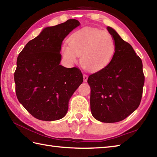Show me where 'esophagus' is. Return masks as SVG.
<instances>
[{
    "label": "esophagus",
    "mask_w": 157,
    "mask_h": 157,
    "mask_svg": "<svg viewBox=\"0 0 157 157\" xmlns=\"http://www.w3.org/2000/svg\"><path fill=\"white\" fill-rule=\"evenodd\" d=\"M83 78H84V82H87V80H88V75H87L84 74V75H83Z\"/></svg>",
    "instance_id": "1"
}]
</instances>
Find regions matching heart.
Masks as SVG:
<instances>
[{
    "instance_id": "b5f03b06",
    "label": "heart",
    "mask_w": 157,
    "mask_h": 157,
    "mask_svg": "<svg viewBox=\"0 0 157 157\" xmlns=\"http://www.w3.org/2000/svg\"><path fill=\"white\" fill-rule=\"evenodd\" d=\"M69 46H61L63 59L74 64L81 56L82 66L89 71H98L107 67L116 52V43L112 35L94 28H84L69 38Z\"/></svg>"
}]
</instances>
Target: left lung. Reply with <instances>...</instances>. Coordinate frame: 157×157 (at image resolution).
I'll list each match as a JSON object with an SVG mask.
<instances>
[{
  "mask_svg": "<svg viewBox=\"0 0 157 157\" xmlns=\"http://www.w3.org/2000/svg\"><path fill=\"white\" fill-rule=\"evenodd\" d=\"M107 30L116 43L110 64L88 77L92 116L103 123L121 121L140 104L144 75L141 59L114 29Z\"/></svg>",
  "mask_w": 157,
  "mask_h": 157,
  "instance_id": "obj_1",
  "label": "left lung"
}]
</instances>
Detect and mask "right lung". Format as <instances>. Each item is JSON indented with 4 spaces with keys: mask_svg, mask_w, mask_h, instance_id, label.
Here are the masks:
<instances>
[{
    "mask_svg": "<svg viewBox=\"0 0 157 157\" xmlns=\"http://www.w3.org/2000/svg\"><path fill=\"white\" fill-rule=\"evenodd\" d=\"M79 25L71 19L46 27L19 53L14 74L16 95L36 119L51 121L64 117L70 98L82 84L80 70L60 65L63 40Z\"/></svg>",
    "mask_w": 157,
    "mask_h": 157,
    "instance_id": "obj_1",
    "label": "right lung"
}]
</instances>
